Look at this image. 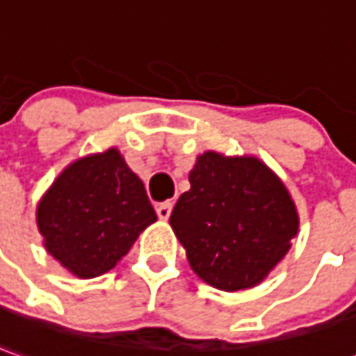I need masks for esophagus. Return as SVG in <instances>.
<instances>
[{
  "instance_id": "obj_1",
  "label": "esophagus",
  "mask_w": 356,
  "mask_h": 356,
  "mask_svg": "<svg viewBox=\"0 0 356 356\" xmlns=\"http://www.w3.org/2000/svg\"><path fill=\"white\" fill-rule=\"evenodd\" d=\"M170 213H172V203H161L159 207H156V215H159V219L166 220L170 217Z\"/></svg>"
}]
</instances>
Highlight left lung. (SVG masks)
<instances>
[{
	"label": "left lung",
	"instance_id": "8db88e82",
	"mask_svg": "<svg viewBox=\"0 0 356 356\" xmlns=\"http://www.w3.org/2000/svg\"><path fill=\"white\" fill-rule=\"evenodd\" d=\"M170 225L192 269L222 291L257 285L285 257L298 232L291 195L252 156L207 151L190 172Z\"/></svg>",
	"mask_w": 356,
	"mask_h": 356
}]
</instances>
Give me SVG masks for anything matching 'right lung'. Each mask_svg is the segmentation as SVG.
<instances>
[{"label": "right lung", "instance_id": "obj_1", "mask_svg": "<svg viewBox=\"0 0 356 356\" xmlns=\"http://www.w3.org/2000/svg\"><path fill=\"white\" fill-rule=\"evenodd\" d=\"M154 220L145 186L116 149L67 166L36 211L46 250L83 279L110 271Z\"/></svg>", "mask_w": 356, "mask_h": 356}]
</instances>
